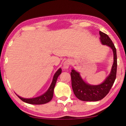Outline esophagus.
I'll return each instance as SVG.
<instances>
[{
  "instance_id": "obj_1",
  "label": "esophagus",
  "mask_w": 126,
  "mask_h": 126,
  "mask_svg": "<svg viewBox=\"0 0 126 126\" xmlns=\"http://www.w3.org/2000/svg\"><path fill=\"white\" fill-rule=\"evenodd\" d=\"M70 65V62H69V60H66V61L64 62L63 63V68L64 69H68V67Z\"/></svg>"
}]
</instances>
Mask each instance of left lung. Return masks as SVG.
<instances>
[{
  "label": "left lung",
  "instance_id": "8db88e82",
  "mask_svg": "<svg viewBox=\"0 0 126 126\" xmlns=\"http://www.w3.org/2000/svg\"><path fill=\"white\" fill-rule=\"evenodd\" d=\"M100 40L103 45L110 47L114 54V63L110 74L102 84L91 85L83 81L79 73L75 69L71 72V84L75 95L78 99L84 101H97L104 98L109 92L116 79L117 69V50L111 39L106 34L99 31Z\"/></svg>",
  "mask_w": 126,
  "mask_h": 126
}]
</instances>
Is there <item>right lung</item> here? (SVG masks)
<instances>
[{
  "mask_svg": "<svg viewBox=\"0 0 126 126\" xmlns=\"http://www.w3.org/2000/svg\"><path fill=\"white\" fill-rule=\"evenodd\" d=\"M62 73V69L59 68L58 70L56 72V73L54 75L53 77V79H52V81L51 82V85L48 88V89L47 91L46 92H45L44 94L40 95V96L35 97V98H24L22 97L18 96V98L20 99H21L22 101L25 102L26 103L29 104H33V105H41V104H46L51 100L53 97V93H54V87H55L56 82H57V79L59 75Z\"/></svg>",
  "mask_w": 126,
  "mask_h": 126,
  "instance_id": "add662e5",
  "label": "right lung"
}]
</instances>
